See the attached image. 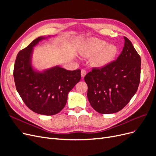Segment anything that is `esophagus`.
Wrapping results in <instances>:
<instances>
[{
	"instance_id": "34e87169",
	"label": "esophagus",
	"mask_w": 156,
	"mask_h": 156,
	"mask_svg": "<svg viewBox=\"0 0 156 156\" xmlns=\"http://www.w3.org/2000/svg\"><path fill=\"white\" fill-rule=\"evenodd\" d=\"M87 74V72L85 69H81V77H84V76H85Z\"/></svg>"
}]
</instances>
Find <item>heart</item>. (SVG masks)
I'll return each instance as SVG.
<instances>
[{"mask_svg": "<svg viewBox=\"0 0 156 156\" xmlns=\"http://www.w3.org/2000/svg\"><path fill=\"white\" fill-rule=\"evenodd\" d=\"M118 53L119 49L116 45L107 44L102 40L92 38L86 42L80 51V55L84 57H92L93 66L103 68L115 60Z\"/></svg>", "mask_w": 156, "mask_h": 156, "instance_id": "b5f03b06", "label": "heart"}]
</instances>
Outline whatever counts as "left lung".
<instances>
[{
	"label": "left lung",
	"instance_id": "left-lung-1",
	"mask_svg": "<svg viewBox=\"0 0 156 156\" xmlns=\"http://www.w3.org/2000/svg\"><path fill=\"white\" fill-rule=\"evenodd\" d=\"M116 60L106 67L93 69L84 77L87 97L94 110L112 114L122 110L133 97L140 83V56L126 37Z\"/></svg>",
	"mask_w": 156,
	"mask_h": 156
}]
</instances>
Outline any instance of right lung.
<instances>
[{"instance_id": "add662e5", "label": "right lung", "mask_w": 156, "mask_h": 156, "mask_svg": "<svg viewBox=\"0 0 156 156\" xmlns=\"http://www.w3.org/2000/svg\"><path fill=\"white\" fill-rule=\"evenodd\" d=\"M47 37L33 40L19 52L13 69L17 91L30 110L42 115H54L66 104L68 93L81 79V70H67L59 66L39 71L32 64L34 47Z\"/></svg>"}]
</instances>
